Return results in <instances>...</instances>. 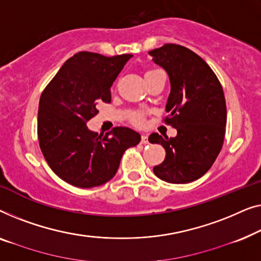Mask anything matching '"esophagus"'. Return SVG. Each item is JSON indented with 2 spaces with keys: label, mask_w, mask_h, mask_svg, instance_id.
Here are the masks:
<instances>
[{
  "label": "esophagus",
  "mask_w": 261,
  "mask_h": 261,
  "mask_svg": "<svg viewBox=\"0 0 261 261\" xmlns=\"http://www.w3.org/2000/svg\"><path fill=\"white\" fill-rule=\"evenodd\" d=\"M141 143H142V144H148V136H146V135H143L142 136V141H141Z\"/></svg>",
  "instance_id": "obj_1"
}]
</instances>
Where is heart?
<instances>
[{"label":"heart","instance_id":"b5f03b06","mask_svg":"<svg viewBox=\"0 0 261 261\" xmlns=\"http://www.w3.org/2000/svg\"><path fill=\"white\" fill-rule=\"evenodd\" d=\"M153 72H156V69H150V71H146V72H145V75L151 74V73H153ZM134 122H135L136 124H141V123H142V117L139 116V115H136V116L134 117Z\"/></svg>","mask_w":261,"mask_h":261}]
</instances>
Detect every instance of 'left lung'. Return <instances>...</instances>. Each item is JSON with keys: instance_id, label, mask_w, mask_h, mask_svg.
Returning a JSON list of instances; mask_svg holds the SVG:
<instances>
[{"instance_id": "1", "label": "left lung", "mask_w": 261, "mask_h": 261, "mask_svg": "<svg viewBox=\"0 0 261 261\" xmlns=\"http://www.w3.org/2000/svg\"><path fill=\"white\" fill-rule=\"evenodd\" d=\"M149 54L169 75L166 123L177 130L170 138L150 135L149 142L167 153L153 172L169 183L193 182L211 169L222 148L227 123L222 86L207 62L186 47L168 43Z\"/></svg>"}]
</instances>
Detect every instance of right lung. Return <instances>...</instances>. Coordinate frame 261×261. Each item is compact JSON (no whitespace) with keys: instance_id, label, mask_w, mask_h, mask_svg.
<instances>
[{"instance_id":"obj_1","label":"right lung","mask_w":261,"mask_h":261,"mask_svg":"<svg viewBox=\"0 0 261 261\" xmlns=\"http://www.w3.org/2000/svg\"><path fill=\"white\" fill-rule=\"evenodd\" d=\"M132 57L79 52L43 90L38 115L40 149L50 169L69 185H104L116 175L124 151L141 142V135L130 127L118 126L104 135L86 125L98 113V102L111 101L110 89Z\"/></svg>"}]
</instances>
